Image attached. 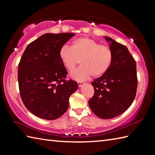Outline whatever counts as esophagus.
Instances as JSON below:
<instances>
[{"instance_id":"esophagus-1","label":"esophagus","mask_w":155,"mask_h":155,"mask_svg":"<svg viewBox=\"0 0 155 155\" xmlns=\"http://www.w3.org/2000/svg\"><path fill=\"white\" fill-rule=\"evenodd\" d=\"M84 82H81V81H78V87H82V86H83V85H84Z\"/></svg>"}]
</instances>
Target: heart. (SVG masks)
Here are the masks:
<instances>
[{"mask_svg":"<svg viewBox=\"0 0 155 155\" xmlns=\"http://www.w3.org/2000/svg\"><path fill=\"white\" fill-rule=\"evenodd\" d=\"M59 57L71 72L81 61L82 66L72 72V77L76 80L84 81L91 75L98 77L106 73L113 62V53L108 46L100 45L93 38L82 37L72 42L71 47L62 46L59 51Z\"/></svg>","mask_w":155,"mask_h":155,"instance_id":"obj_1","label":"heart"}]
</instances>
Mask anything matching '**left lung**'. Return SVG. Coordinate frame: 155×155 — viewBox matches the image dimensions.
<instances>
[{"instance_id":"8db88e82","label":"left lung","mask_w":155,"mask_h":155,"mask_svg":"<svg viewBox=\"0 0 155 155\" xmlns=\"http://www.w3.org/2000/svg\"><path fill=\"white\" fill-rule=\"evenodd\" d=\"M113 59L108 71L91 84L94 94L88 101L92 111L101 118L108 119L126 111L135 98L137 89V66L126 46L108 37Z\"/></svg>"}]
</instances>
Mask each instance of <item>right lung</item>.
<instances>
[{"mask_svg": "<svg viewBox=\"0 0 155 155\" xmlns=\"http://www.w3.org/2000/svg\"><path fill=\"white\" fill-rule=\"evenodd\" d=\"M74 33H46L29 44L18 68L21 97L35 116L54 120L67 110L78 84L65 80L67 71L59 57L61 48Z\"/></svg>", "mask_w": 155, "mask_h": 155, "instance_id": "obj_1", "label": "right lung"}]
</instances>
